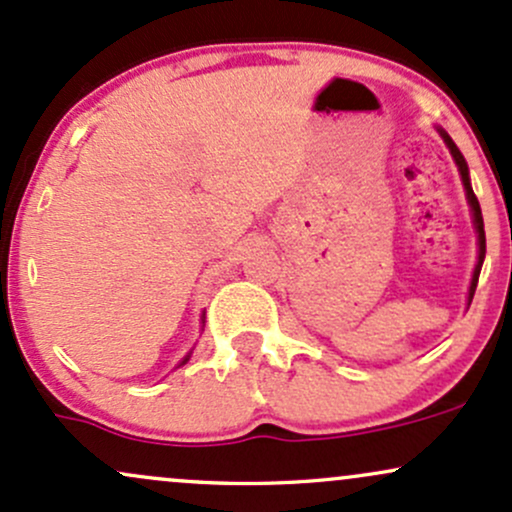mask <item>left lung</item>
Instances as JSON below:
<instances>
[{
    "label": "left lung",
    "instance_id": "left-lung-1",
    "mask_svg": "<svg viewBox=\"0 0 512 512\" xmlns=\"http://www.w3.org/2000/svg\"><path fill=\"white\" fill-rule=\"evenodd\" d=\"M442 140H445V145L450 147V154L455 157V162L459 166V174H462V183H464V191H467V200L469 205H472V215H474V227H476V234H479V263H476L474 268V278H472V285H469V304L474 300V290H476V283H479V273H481V263H484V256H486V234H484V217H481V208H479V200H476V195L472 191V183H469V169H467V162H464L462 152H459L455 142H452V137L447 135L445 130H440Z\"/></svg>",
    "mask_w": 512,
    "mask_h": 512
}]
</instances>
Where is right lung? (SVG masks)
<instances>
[{
    "label": "right lung",
    "instance_id": "add662e5",
    "mask_svg": "<svg viewBox=\"0 0 512 512\" xmlns=\"http://www.w3.org/2000/svg\"><path fill=\"white\" fill-rule=\"evenodd\" d=\"M188 358H191V355H186V358H183V360H181V365H186V363H188Z\"/></svg>",
    "mask_w": 512,
    "mask_h": 512
}]
</instances>
